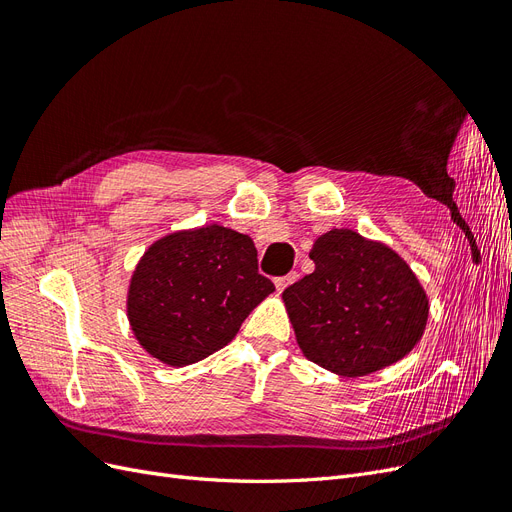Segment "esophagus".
Wrapping results in <instances>:
<instances>
[{
  "mask_svg": "<svg viewBox=\"0 0 512 512\" xmlns=\"http://www.w3.org/2000/svg\"><path fill=\"white\" fill-rule=\"evenodd\" d=\"M297 273H288V275H284V277H277L275 280V288H277V292H282L284 288H288L292 282H297Z\"/></svg>",
  "mask_w": 512,
  "mask_h": 512,
  "instance_id": "obj_1",
  "label": "esophagus"
}]
</instances>
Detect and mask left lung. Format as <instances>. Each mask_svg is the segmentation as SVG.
<instances>
[{"label":"left lung","mask_w":512,"mask_h":512,"mask_svg":"<svg viewBox=\"0 0 512 512\" xmlns=\"http://www.w3.org/2000/svg\"><path fill=\"white\" fill-rule=\"evenodd\" d=\"M309 258L314 273L282 292L309 361L359 378L401 361L421 342L427 292L393 247L333 228L316 239Z\"/></svg>","instance_id":"1"}]
</instances>
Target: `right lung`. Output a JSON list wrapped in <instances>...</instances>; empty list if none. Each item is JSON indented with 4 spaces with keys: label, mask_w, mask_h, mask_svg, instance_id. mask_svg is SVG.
<instances>
[{
    "label": "right lung",
    "mask_w": 512,
    "mask_h": 512,
    "mask_svg": "<svg viewBox=\"0 0 512 512\" xmlns=\"http://www.w3.org/2000/svg\"><path fill=\"white\" fill-rule=\"evenodd\" d=\"M252 237L220 224L168 232L138 260L126 312L153 359L185 367L235 339L241 322L275 290L258 273Z\"/></svg>",
    "instance_id": "right-lung-1"
}]
</instances>
